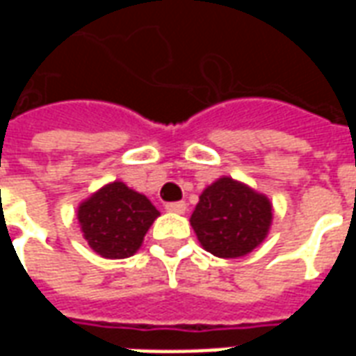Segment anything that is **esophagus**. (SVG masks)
<instances>
[{"label": "esophagus", "instance_id": "1", "mask_svg": "<svg viewBox=\"0 0 356 356\" xmlns=\"http://www.w3.org/2000/svg\"><path fill=\"white\" fill-rule=\"evenodd\" d=\"M165 209H168L170 213H185L186 204L185 202H170V204H165Z\"/></svg>", "mask_w": 356, "mask_h": 356}]
</instances>
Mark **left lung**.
I'll return each instance as SVG.
<instances>
[{
	"label": "left lung",
	"instance_id": "1",
	"mask_svg": "<svg viewBox=\"0 0 356 356\" xmlns=\"http://www.w3.org/2000/svg\"><path fill=\"white\" fill-rule=\"evenodd\" d=\"M270 221L273 206L267 196L231 177L204 188L191 216L202 248L223 259L244 257L255 250L267 238Z\"/></svg>",
	"mask_w": 356,
	"mask_h": 356
}]
</instances>
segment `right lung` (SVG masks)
<instances>
[{
	"mask_svg": "<svg viewBox=\"0 0 356 356\" xmlns=\"http://www.w3.org/2000/svg\"><path fill=\"white\" fill-rule=\"evenodd\" d=\"M158 216L160 211L145 194L135 193L122 181L104 185L78 208L83 238L106 259H124L135 254Z\"/></svg>",
	"mask_w": 356,
	"mask_h": 356,
	"instance_id": "obj_1",
	"label": "right lung"
}]
</instances>
